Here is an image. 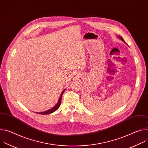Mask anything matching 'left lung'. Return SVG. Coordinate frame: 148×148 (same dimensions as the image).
<instances>
[{
  "mask_svg": "<svg viewBox=\"0 0 148 148\" xmlns=\"http://www.w3.org/2000/svg\"><path fill=\"white\" fill-rule=\"evenodd\" d=\"M119 38H120V39H121V40H122V41H124V42H125V41H124V40H123V38H122V37H121V36H119Z\"/></svg>",
  "mask_w": 148,
  "mask_h": 148,
  "instance_id": "8db88e82",
  "label": "left lung"
}]
</instances>
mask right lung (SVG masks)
I'll return each mask as SVG.
<instances>
[{
	"mask_svg": "<svg viewBox=\"0 0 148 148\" xmlns=\"http://www.w3.org/2000/svg\"><path fill=\"white\" fill-rule=\"evenodd\" d=\"M66 90H63V91L61 92V95H60V98L58 99V101L57 102V103L56 104V105L55 107H54L53 108L48 110V111H45V112H37V114H41V115H46V114H51V113H53L54 112H55L56 111H57L58 108L60 107V104H61V98H62V95L63 94V93Z\"/></svg>",
	"mask_w": 148,
	"mask_h": 148,
	"instance_id": "add662e5",
	"label": "right lung"
}]
</instances>
